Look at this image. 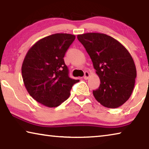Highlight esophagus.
<instances>
[{"label":"esophagus","instance_id":"1","mask_svg":"<svg viewBox=\"0 0 149 149\" xmlns=\"http://www.w3.org/2000/svg\"><path fill=\"white\" fill-rule=\"evenodd\" d=\"M89 73L88 72H85L84 78L85 79H87L88 78H89Z\"/></svg>","mask_w":149,"mask_h":149}]
</instances>
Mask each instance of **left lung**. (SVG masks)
I'll return each mask as SVG.
<instances>
[{
	"instance_id": "obj_1",
	"label": "left lung",
	"mask_w": 149,
	"mask_h": 149,
	"mask_svg": "<svg viewBox=\"0 0 149 149\" xmlns=\"http://www.w3.org/2000/svg\"><path fill=\"white\" fill-rule=\"evenodd\" d=\"M93 62L100 84L93 91L100 104L116 108L130 99L135 86L137 70L129 51L113 37L100 33L77 35Z\"/></svg>"
}]
</instances>
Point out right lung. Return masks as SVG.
<instances>
[{
    "instance_id": "right-lung-1",
    "label": "right lung",
    "mask_w": 149,
    "mask_h": 149,
    "mask_svg": "<svg viewBox=\"0 0 149 149\" xmlns=\"http://www.w3.org/2000/svg\"><path fill=\"white\" fill-rule=\"evenodd\" d=\"M74 35L56 33L39 40L30 48L22 66L24 84L29 94L45 107H56L68 99L79 79L68 76L65 52Z\"/></svg>"
}]
</instances>
